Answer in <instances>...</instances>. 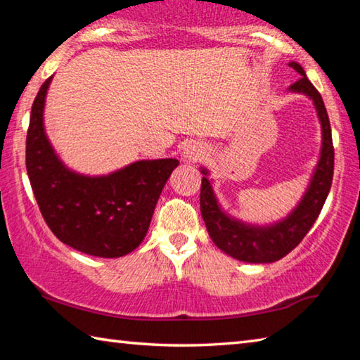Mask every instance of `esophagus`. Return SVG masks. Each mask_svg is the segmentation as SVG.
<instances>
[{
  "instance_id": "obj_1",
  "label": "esophagus",
  "mask_w": 360,
  "mask_h": 360,
  "mask_svg": "<svg viewBox=\"0 0 360 360\" xmlns=\"http://www.w3.org/2000/svg\"><path fill=\"white\" fill-rule=\"evenodd\" d=\"M205 155V148L197 143H191L184 148V158L187 160H200Z\"/></svg>"
}]
</instances>
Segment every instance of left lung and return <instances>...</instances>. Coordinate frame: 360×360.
<instances>
[{
    "label": "left lung",
    "mask_w": 360,
    "mask_h": 360,
    "mask_svg": "<svg viewBox=\"0 0 360 360\" xmlns=\"http://www.w3.org/2000/svg\"><path fill=\"white\" fill-rule=\"evenodd\" d=\"M289 66L300 75L289 90L308 95L313 100L322 127L321 158L313 174L311 184H309L307 193L303 195L302 202L284 221L270 225V227H252V225L235 221L225 214L221 206L217 205L208 179H202V188H200V211H202V217L211 240L225 254L243 262H249V264L276 262L298 246V243L304 238V235L318 219L332 186L333 143L324 101L314 85L308 81L302 66L295 62L289 63ZM202 173L208 174L206 169Z\"/></svg>",
    "instance_id": "left-lung-1"
}]
</instances>
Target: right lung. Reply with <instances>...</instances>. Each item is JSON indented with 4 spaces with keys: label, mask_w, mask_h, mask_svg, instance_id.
I'll return each mask as SVG.
<instances>
[{
    "label": "right lung",
    "mask_w": 360,
    "mask_h": 360,
    "mask_svg": "<svg viewBox=\"0 0 360 360\" xmlns=\"http://www.w3.org/2000/svg\"><path fill=\"white\" fill-rule=\"evenodd\" d=\"M51 79L36 95L27 131V172L39 211L65 245L96 257H122L141 245L162 188L179 162L141 160L98 178L71 172L42 125Z\"/></svg>",
    "instance_id": "obj_1"
}]
</instances>
